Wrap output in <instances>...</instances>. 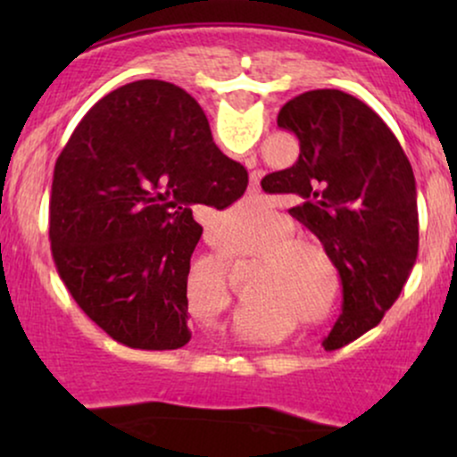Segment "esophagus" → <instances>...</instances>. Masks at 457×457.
I'll return each mask as SVG.
<instances>
[{
  "mask_svg": "<svg viewBox=\"0 0 457 457\" xmlns=\"http://www.w3.org/2000/svg\"><path fill=\"white\" fill-rule=\"evenodd\" d=\"M255 188H258V178L253 180V191H255Z\"/></svg>",
  "mask_w": 457,
  "mask_h": 457,
  "instance_id": "esophagus-1",
  "label": "esophagus"
}]
</instances>
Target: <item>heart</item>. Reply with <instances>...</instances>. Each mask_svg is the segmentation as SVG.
<instances>
[{
  "label": "heart",
  "mask_w": 457,
  "mask_h": 457,
  "mask_svg": "<svg viewBox=\"0 0 457 457\" xmlns=\"http://www.w3.org/2000/svg\"><path fill=\"white\" fill-rule=\"evenodd\" d=\"M290 234L292 228L286 221H277L266 234V243H270L264 251V258L270 260L266 264V270H269L266 283L270 286V292L287 295L296 309H303V312H318L327 305L333 295L328 312V316L333 318L339 290H342L337 262L330 253L328 245L318 236ZM277 239L280 240L279 244L276 243ZM272 242L276 245H272Z\"/></svg>",
  "instance_id": "b5f03b06"
}]
</instances>
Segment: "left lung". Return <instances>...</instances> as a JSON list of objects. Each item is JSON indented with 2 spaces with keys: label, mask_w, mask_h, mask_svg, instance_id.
<instances>
[{
  "label": "left lung",
  "mask_w": 457,
  "mask_h": 457,
  "mask_svg": "<svg viewBox=\"0 0 457 457\" xmlns=\"http://www.w3.org/2000/svg\"><path fill=\"white\" fill-rule=\"evenodd\" d=\"M277 127L296 135L301 154L262 188L295 199L292 217L337 262L344 305L324 344L339 348L380 322L417 262L412 167L380 115L342 90L298 94L281 107Z\"/></svg>",
  "instance_id": "8db88e82"
}]
</instances>
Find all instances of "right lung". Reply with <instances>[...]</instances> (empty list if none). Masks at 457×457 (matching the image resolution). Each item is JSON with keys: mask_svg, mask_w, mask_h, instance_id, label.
<instances>
[{"mask_svg": "<svg viewBox=\"0 0 457 457\" xmlns=\"http://www.w3.org/2000/svg\"><path fill=\"white\" fill-rule=\"evenodd\" d=\"M246 170L212 144L195 98L144 79L83 115L57 156L49 204L60 279L129 348L188 344L187 279L202 236L193 206L243 197Z\"/></svg>", "mask_w": 457, "mask_h": 457, "instance_id": "obj_1", "label": "right lung"}]
</instances>
